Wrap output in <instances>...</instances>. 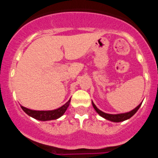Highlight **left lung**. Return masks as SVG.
Segmentation results:
<instances>
[{
	"instance_id": "1",
	"label": "left lung",
	"mask_w": 158,
	"mask_h": 158,
	"mask_svg": "<svg viewBox=\"0 0 158 158\" xmlns=\"http://www.w3.org/2000/svg\"><path fill=\"white\" fill-rule=\"evenodd\" d=\"M92 103H93V107H94V109L96 110V112L98 113L100 116L106 118V119H107V120H110L111 121V122H115V123L123 122V121L127 120V119L130 118L131 117H132L134 115H135V113L137 112V111L139 109V107H141V105H142V103H141L139 106H137V107H135V109L129 111V112L121 113V114H116V115H112V114H107V113H105L104 112V111H100V109H98V108L96 107V106L95 105L94 103H93V101H92Z\"/></svg>"
}]
</instances>
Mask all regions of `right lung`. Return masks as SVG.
Masks as SVG:
<instances>
[{
    "mask_svg": "<svg viewBox=\"0 0 158 158\" xmlns=\"http://www.w3.org/2000/svg\"><path fill=\"white\" fill-rule=\"evenodd\" d=\"M69 103H70V100H68L63 106L60 107L59 108L52 110V111H35V110L28 109V108L24 107L23 106H21V108L29 116L38 119V120H54V119H57V118H60L63 115L65 111L67 110V108H68V107H69Z\"/></svg>",
    "mask_w": 158,
    "mask_h": 158,
    "instance_id": "1",
    "label": "right lung"
}]
</instances>
